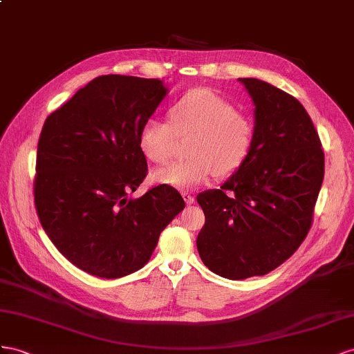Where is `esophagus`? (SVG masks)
Masks as SVG:
<instances>
[{
    "mask_svg": "<svg viewBox=\"0 0 354 354\" xmlns=\"http://www.w3.org/2000/svg\"><path fill=\"white\" fill-rule=\"evenodd\" d=\"M183 197H184V200L187 201V205H193V203H194V197L191 196L189 193H187V191H184V193H183Z\"/></svg>",
    "mask_w": 354,
    "mask_h": 354,
    "instance_id": "1",
    "label": "esophagus"
}]
</instances>
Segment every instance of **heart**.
<instances>
[{
    "instance_id": "b5f03b06",
    "label": "heart",
    "mask_w": 354,
    "mask_h": 354,
    "mask_svg": "<svg viewBox=\"0 0 354 354\" xmlns=\"http://www.w3.org/2000/svg\"><path fill=\"white\" fill-rule=\"evenodd\" d=\"M170 123L149 118L139 130L138 145L154 163H165L174 148L175 135H193L187 154L154 170L153 179L178 189L205 184L212 174L233 175L245 165L255 142V121L240 113L227 99L207 88H194L179 97L169 109Z\"/></svg>"
}]
</instances>
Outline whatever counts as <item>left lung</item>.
I'll use <instances>...</instances> for the list:
<instances>
[{
	"label": "left lung",
	"mask_w": 354,
	"mask_h": 354,
	"mask_svg": "<svg viewBox=\"0 0 354 354\" xmlns=\"http://www.w3.org/2000/svg\"><path fill=\"white\" fill-rule=\"evenodd\" d=\"M255 105V142L219 189L197 196L203 264L230 280L264 276L294 255L313 221L325 154L306 108L270 83L239 78Z\"/></svg>",
	"instance_id": "obj_1"
}]
</instances>
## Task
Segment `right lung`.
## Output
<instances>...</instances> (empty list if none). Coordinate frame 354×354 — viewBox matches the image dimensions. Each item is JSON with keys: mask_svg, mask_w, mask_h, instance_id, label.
<instances>
[{"mask_svg": "<svg viewBox=\"0 0 354 354\" xmlns=\"http://www.w3.org/2000/svg\"><path fill=\"white\" fill-rule=\"evenodd\" d=\"M167 95L157 78L102 75L80 88L43 126L35 209L52 243L88 274L118 279L142 268L185 201L147 176L139 130Z\"/></svg>", "mask_w": 354, "mask_h": 354, "instance_id": "obj_1", "label": "right lung"}]
</instances>
